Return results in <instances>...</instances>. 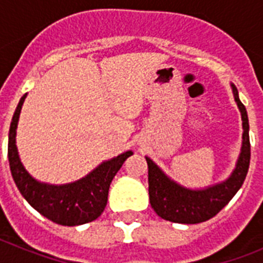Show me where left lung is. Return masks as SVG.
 <instances>
[{"label":"left lung","mask_w":263,"mask_h":263,"mask_svg":"<svg viewBox=\"0 0 263 263\" xmlns=\"http://www.w3.org/2000/svg\"><path fill=\"white\" fill-rule=\"evenodd\" d=\"M233 96L242 118V147L236 168L222 183L204 190H190L171 180L166 174L146 157L148 167V196L153 210L159 217L178 224H199L217 215L232 200L246 178L250 163L249 120L240 101L238 90L232 84Z\"/></svg>","instance_id":"8db88e82"}]
</instances>
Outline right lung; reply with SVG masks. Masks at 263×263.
Here are the masks:
<instances>
[{
    "label": "right lung",
    "instance_id": "1",
    "mask_svg": "<svg viewBox=\"0 0 263 263\" xmlns=\"http://www.w3.org/2000/svg\"><path fill=\"white\" fill-rule=\"evenodd\" d=\"M25 99L26 95L21 97L9 130V164L18 190L34 210L57 224L75 227L93 221L105 210L111 180L133 152L103 162L78 182L63 185L36 182L21 163L15 145V130Z\"/></svg>",
    "mask_w": 263,
    "mask_h": 263
}]
</instances>
